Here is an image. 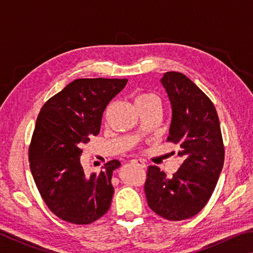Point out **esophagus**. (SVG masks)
<instances>
[{
  "label": "esophagus",
  "instance_id": "34e87169",
  "mask_svg": "<svg viewBox=\"0 0 253 253\" xmlns=\"http://www.w3.org/2000/svg\"><path fill=\"white\" fill-rule=\"evenodd\" d=\"M130 164L138 165V166H140V168H145V166H146V165H145V162L142 161V160H131Z\"/></svg>",
  "mask_w": 253,
  "mask_h": 253
}]
</instances>
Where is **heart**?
Masks as SVG:
<instances>
[{
  "label": "heart",
  "mask_w": 253,
  "mask_h": 253,
  "mask_svg": "<svg viewBox=\"0 0 253 253\" xmlns=\"http://www.w3.org/2000/svg\"><path fill=\"white\" fill-rule=\"evenodd\" d=\"M134 102L136 108L139 106H146V105H158V98L156 95L152 92L143 91L136 93L134 97Z\"/></svg>",
  "instance_id": "heart-1"
}]
</instances>
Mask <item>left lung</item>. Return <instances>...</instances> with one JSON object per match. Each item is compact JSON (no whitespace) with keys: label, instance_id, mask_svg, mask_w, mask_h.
<instances>
[{"label":"left lung","instance_id":"8db88e82","mask_svg":"<svg viewBox=\"0 0 253 253\" xmlns=\"http://www.w3.org/2000/svg\"><path fill=\"white\" fill-rule=\"evenodd\" d=\"M161 83L172 107L168 140L177 144L181 168L168 177L149 166L145 182L148 207L169 221L194 216L211 198L224 163L219 117L210 98L181 72H165Z\"/></svg>","mask_w":253,"mask_h":253}]
</instances>
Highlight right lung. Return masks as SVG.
Segmentation results:
<instances>
[{
    "mask_svg": "<svg viewBox=\"0 0 253 253\" xmlns=\"http://www.w3.org/2000/svg\"><path fill=\"white\" fill-rule=\"evenodd\" d=\"M127 79H77L51 97L40 110L29 147L30 169L41 198L59 219L90 224L108 211L113 172L121 162L85 174L83 147L100 131L107 105Z\"/></svg>",
    "mask_w": 253,
    "mask_h": 253,
    "instance_id": "right-lung-1",
    "label": "right lung"
}]
</instances>
